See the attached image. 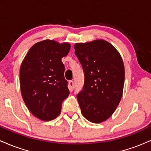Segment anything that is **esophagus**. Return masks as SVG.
Returning <instances> with one entry per match:
<instances>
[{
    "label": "esophagus",
    "instance_id": "34e87169",
    "mask_svg": "<svg viewBox=\"0 0 151 151\" xmlns=\"http://www.w3.org/2000/svg\"><path fill=\"white\" fill-rule=\"evenodd\" d=\"M74 88V81L72 80H71L69 81V89L70 91H73Z\"/></svg>",
    "mask_w": 151,
    "mask_h": 151
}]
</instances>
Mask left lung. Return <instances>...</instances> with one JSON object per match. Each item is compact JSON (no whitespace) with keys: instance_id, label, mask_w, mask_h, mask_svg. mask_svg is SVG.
Returning <instances> with one entry per match:
<instances>
[{"instance_id":"8db88e82","label":"left lung","mask_w":151,"mask_h":151,"mask_svg":"<svg viewBox=\"0 0 151 151\" xmlns=\"http://www.w3.org/2000/svg\"><path fill=\"white\" fill-rule=\"evenodd\" d=\"M84 74L82 90L77 97L83 117L93 123L106 120L122 99L124 83L122 59L104 40L74 45Z\"/></svg>"}]
</instances>
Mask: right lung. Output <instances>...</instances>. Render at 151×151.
<instances>
[{
	"mask_svg": "<svg viewBox=\"0 0 151 151\" xmlns=\"http://www.w3.org/2000/svg\"><path fill=\"white\" fill-rule=\"evenodd\" d=\"M70 45L45 40L34 45L22 63L19 81L22 99L33 115L50 121L60 115L62 103L70 94L62 58Z\"/></svg>",
	"mask_w": 151,
	"mask_h": 151,
	"instance_id": "add662e5",
	"label": "right lung"
}]
</instances>
